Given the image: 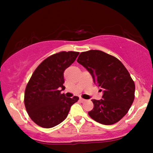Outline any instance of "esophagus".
<instances>
[{
    "label": "esophagus",
    "instance_id": "esophagus-1",
    "mask_svg": "<svg viewBox=\"0 0 153 153\" xmlns=\"http://www.w3.org/2000/svg\"><path fill=\"white\" fill-rule=\"evenodd\" d=\"M79 101H80L81 102H85V101H86V100H85V99H83V98H81V97H80L79 98Z\"/></svg>",
    "mask_w": 153,
    "mask_h": 153
}]
</instances>
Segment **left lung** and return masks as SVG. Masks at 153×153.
<instances>
[{"mask_svg":"<svg viewBox=\"0 0 153 153\" xmlns=\"http://www.w3.org/2000/svg\"><path fill=\"white\" fill-rule=\"evenodd\" d=\"M77 62L103 90L102 99L92 100L94 108L88 112L90 117L106 125L118 122L128 112L134 100L135 85L128 71L118 58L99 50L82 52Z\"/></svg>","mask_w":153,"mask_h":153,"instance_id":"1","label":"left lung"}]
</instances>
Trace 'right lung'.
I'll return each instance as SVG.
<instances>
[{
    "label": "right lung",
    "mask_w": 153,
    "mask_h": 153,
    "mask_svg": "<svg viewBox=\"0 0 153 153\" xmlns=\"http://www.w3.org/2000/svg\"><path fill=\"white\" fill-rule=\"evenodd\" d=\"M79 52L62 51L43 60L34 71L24 94L28 116L37 125L51 128L68 116L71 106L79 97H66L60 92L65 87L64 71L75 61Z\"/></svg>",
    "instance_id": "1"
}]
</instances>
